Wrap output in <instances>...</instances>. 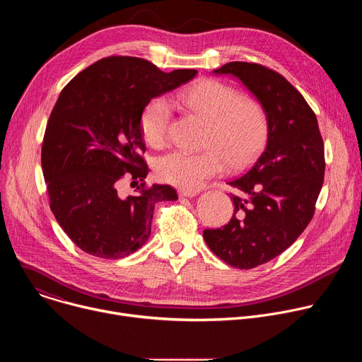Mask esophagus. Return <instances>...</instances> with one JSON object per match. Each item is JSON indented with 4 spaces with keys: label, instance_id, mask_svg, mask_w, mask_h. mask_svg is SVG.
Masks as SVG:
<instances>
[{
    "label": "esophagus",
    "instance_id": "obj_1",
    "mask_svg": "<svg viewBox=\"0 0 362 362\" xmlns=\"http://www.w3.org/2000/svg\"><path fill=\"white\" fill-rule=\"evenodd\" d=\"M177 193L180 197H193L197 194L196 190H190V189H179Z\"/></svg>",
    "mask_w": 362,
    "mask_h": 362
}]
</instances>
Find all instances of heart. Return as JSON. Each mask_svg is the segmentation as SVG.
Here are the masks:
<instances>
[{"instance_id": "heart-1", "label": "heart", "mask_w": 362, "mask_h": 362, "mask_svg": "<svg viewBox=\"0 0 362 362\" xmlns=\"http://www.w3.org/2000/svg\"><path fill=\"white\" fill-rule=\"evenodd\" d=\"M176 100L211 123L206 139L209 148L192 153L175 150L156 162L160 180L194 190L204 182L240 168L259 153L268 137V116L259 100L219 80H202L176 94ZM173 117L172 101L159 95L147 103L141 115L144 140L162 147L169 137Z\"/></svg>"}]
</instances>
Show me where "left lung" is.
<instances>
[{"label":"left lung","mask_w":362,"mask_h":362,"mask_svg":"<svg viewBox=\"0 0 362 362\" xmlns=\"http://www.w3.org/2000/svg\"><path fill=\"white\" fill-rule=\"evenodd\" d=\"M214 73L238 77L268 116L265 150L246 175L229 182L238 190L232 219L203 230L223 262L252 269L281 255L311 222L324 183V140L314 110L278 71L232 62Z\"/></svg>","instance_id":"obj_1"}]
</instances>
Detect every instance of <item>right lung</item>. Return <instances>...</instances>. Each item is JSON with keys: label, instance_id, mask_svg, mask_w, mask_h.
<instances>
[{"label": "right lung", "instance_id": "right-lung-1", "mask_svg": "<svg viewBox=\"0 0 362 362\" xmlns=\"http://www.w3.org/2000/svg\"><path fill=\"white\" fill-rule=\"evenodd\" d=\"M196 74L112 56L84 69L60 93L47 122L41 168L51 211L86 253L120 259L136 252L150 236L154 204L177 199L172 186L144 182L141 115L153 97ZM126 175L141 182L127 198L118 193Z\"/></svg>", "mask_w": 362, "mask_h": 362}]
</instances>
